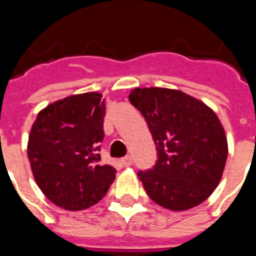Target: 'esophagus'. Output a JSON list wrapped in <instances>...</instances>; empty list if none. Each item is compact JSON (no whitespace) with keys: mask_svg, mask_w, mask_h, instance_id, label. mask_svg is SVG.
Instances as JSON below:
<instances>
[{"mask_svg":"<svg viewBox=\"0 0 256 256\" xmlns=\"http://www.w3.org/2000/svg\"><path fill=\"white\" fill-rule=\"evenodd\" d=\"M120 163H122L124 167H128L133 164V159H132V156H124V158L120 159Z\"/></svg>","mask_w":256,"mask_h":256,"instance_id":"obj_1","label":"esophagus"}]
</instances>
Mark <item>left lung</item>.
Masks as SVG:
<instances>
[{
	"mask_svg": "<svg viewBox=\"0 0 256 256\" xmlns=\"http://www.w3.org/2000/svg\"><path fill=\"white\" fill-rule=\"evenodd\" d=\"M128 100L145 118L158 150L154 168L138 172L145 192L172 211L203 203L218 186L228 159L220 118L181 90L136 88Z\"/></svg>",
	"mask_w": 256,
	"mask_h": 256,
	"instance_id": "obj_1",
	"label": "left lung"
}]
</instances>
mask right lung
Returning a JSON list of instances; mask_svg holds the SVG:
<instances>
[{
    "label": "right lung",
    "mask_w": 256,
    "mask_h": 256,
    "mask_svg": "<svg viewBox=\"0 0 256 256\" xmlns=\"http://www.w3.org/2000/svg\"><path fill=\"white\" fill-rule=\"evenodd\" d=\"M97 92L68 96L38 112L27 144L36 185L68 211L89 208L104 198L116 170L102 164L106 102Z\"/></svg>",
    "instance_id": "1"
}]
</instances>
